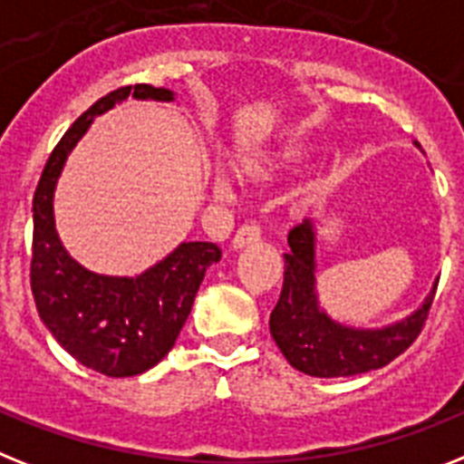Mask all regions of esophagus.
<instances>
[{"mask_svg": "<svg viewBox=\"0 0 464 464\" xmlns=\"http://www.w3.org/2000/svg\"><path fill=\"white\" fill-rule=\"evenodd\" d=\"M259 238H262V231H259L257 224H243L238 231H236V236H233L231 247L233 250H243L247 245L257 243Z\"/></svg>", "mask_w": 464, "mask_h": 464, "instance_id": "1", "label": "esophagus"}]
</instances>
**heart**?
<instances>
[{
  "label": "heart",
  "instance_id": "b5f03b06",
  "mask_svg": "<svg viewBox=\"0 0 464 464\" xmlns=\"http://www.w3.org/2000/svg\"><path fill=\"white\" fill-rule=\"evenodd\" d=\"M307 157V145L303 142H295V145H288L281 154L271 157V160H247L243 164V173L247 179L255 180H266L271 179L274 173L281 171V169L295 167ZM233 188V176L228 169H217L212 176V190L217 198H228Z\"/></svg>",
  "mask_w": 464,
  "mask_h": 464
}]
</instances>
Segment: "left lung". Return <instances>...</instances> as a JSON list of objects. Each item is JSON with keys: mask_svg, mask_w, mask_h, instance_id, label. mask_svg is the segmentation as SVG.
<instances>
[{"mask_svg": "<svg viewBox=\"0 0 464 464\" xmlns=\"http://www.w3.org/2000/svg\"><path fill=\"white\" fill-rule=\"evenodd\" d=\"M284 288L269 317L271 336L284 357L310 376L334 379L382 369L417 341L434 303L429 293L420 310L383 329H353L319 307L314 291V224L304 219L288 233Z\"/></svg>", "mask_w": 464, "mask_h": 464, "instance_id": "1", "label": "left lung"}]
</instances>
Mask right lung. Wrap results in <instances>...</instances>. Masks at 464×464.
Returning a JSON list of instances; mask_svg holds the SVG:
<instances>
[{"instance_id":"obj_1","label":"right lung","mask_w":464,"mask_h":464,"mask_svg":"<svg viewBox=\"0 0 464 464\" xmlns=\"http://www.w3.org/2000/svg\"><path fill=\"white\" fill-rule=\"evenodd\" d=\"M171 102L173 92L152 85H126L75 119L49 154L33 198L30 288L40 319L69 355L104 376H135L164 360L186 324L205 271L219 262L214 243H180L140 276H102L63 250L54 228V188L66 157L97 114L116 102Z\"/></svg>"}]
</instances>
